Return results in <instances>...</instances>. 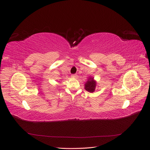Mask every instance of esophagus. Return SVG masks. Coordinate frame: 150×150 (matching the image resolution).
Wrapping results in <instances>:
<instances>
[{
  "instance_id": "obj_1",
  "label": "esophagus",
  "mask_w": 150,
  "mask_h": 150,
  "mask_svg": "<svg viewBox=\"0 0 150 150\" xmlns=\"http://www.w3.org/2000/svg\"><path fill=\"white\" fill-rule=\"evenodd\" d=\"M76 74H72L71 75V78H76Z\"/></svg>"
}]
</instances>
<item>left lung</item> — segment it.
<instances>
[{
  "label": "left lung",
  "mask_w": 150,
  "mask_h": 150,
  "mask_svg": "<svg viewBox=\"0 0 150 150\" xmlns=\"http://www.w3.org/2000/svg\"><path fill=\"white\" fill-rule=\"evenodd\" d=\"M97 82L94 79L93 77L89 76V78L84 84V89L89 93H93L96 89Z\"/></svg>",
  "instance_id": "obj_1"
}]
</instances>
